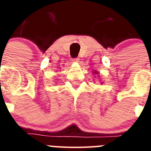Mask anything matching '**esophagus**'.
Masks as SVG:
<instances>
[{
	"label": "esophagus",
	"instance_id": "1",
	"mask_svg": "<svg viewBox=\"0 0 151 151\" xmlns=\"http://www.w3.org/2000/svg\"><path fill=\"white\" fill-rule=\"evenodd\" d=\"M79 61H80V59H79V58H75V59H72V62H73V63H78Z\"/></svg>",
	"mask_w": 151,
	"mask_h": 151
}]
</instances>
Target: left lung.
Wrapping results in <instances>:
<instances>
[{
	"label": "left lung",
	"mask_w": 151,
	"mask_h": 151,
	"mask_svg": "<svg viewBox=\"0 0 151 151\" xmlns=\"http://www.w3.org/2000/svg\"><path fill=\"white\" fill-rule=\"evenodd\" d=\"M93 74H96V75H97V77H99V75H98V74H99V72H97L96 70H94ZM101 84H102V83H101Z\"/></svg>",
	"instance_id": "1"
}]
</instances>
